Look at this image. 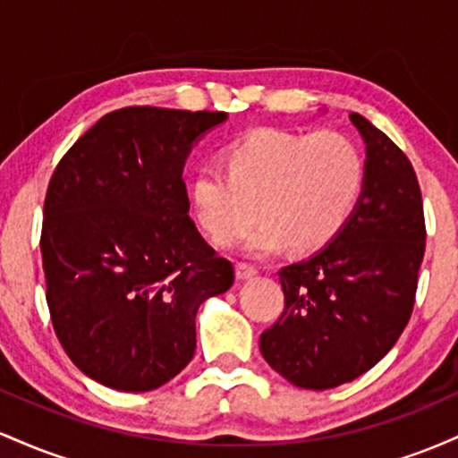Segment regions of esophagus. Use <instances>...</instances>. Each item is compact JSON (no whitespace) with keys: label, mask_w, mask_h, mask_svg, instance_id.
Here are the masks:
<instances>
[{"label":"esophagus","mask_w":458,"mask_h":458,"mask_svg":"<svg viewBox=\"0 0 458 458\" xmlns=\"http://www.w3.org/2000/svg\"><path fill=\"white\" fill-rule=\"evenodd\" d=\"M259 269H256L254 265H247V262H236V277L239 280H250V277H254Z\"/></svg>","instance_id":"obj_1"}]
</instances>
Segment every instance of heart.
Instances as JSON below:
<instances>
[{
	"mask_svg": "<svg viewBox=\"0 0 458 458\" xmlns=\"http://www.w3.org/2000/svg\"><path fill=\"white\" fill-rule=\"evenodd\" d=\"M228 170L204 165L189 182L193 217L215 243H233L256 222L251 254H271L286 241L314 251L335 239L366 182L364 152L340 131L260 129L225 150Z\"/></svg>",
	"mask_w": 458,
	"mask_h": 458,
	"instance_id": "obj_1",
	"label": "heart"
}]
</instances>
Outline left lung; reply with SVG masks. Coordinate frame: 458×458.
<instances>
[{
    "label": "left lung",
    "instance_id": "left-lung-1",
    "mask_svg": "<svg viewBox=\"0 0 458 458\" xmlns=\"http://www.w3.org/2000/svg\"><path fill=\"white\" fill-rule=\"evenodd\" d=\"M366 182L353 217L329 245L280 269L284 312L260 353L293 386L329 390L357 379L401 338L413 312L427 247L411 161L364 115Z\"/></svg>",
    "mask_w": 458,
    "mask_h": 458
}]
</instances>
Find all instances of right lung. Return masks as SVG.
I'll return each instance as SVG.
<instances>
[{
  "mask_svg": "<svg viewBox=\"0 0 458 458\" xmlns=\"http://www.w3.org/2000/svg\"><path fill=\"white\" fill-rule=\"evenodd\" d=\"M225 112L123 107L57 163L40 254L55 335L83 375L150 392L196 353V312L234 282L189 217L182 167Z\"/></svg>",
  "mask_w": 458,
  "mask_h": 458,
  "instance_id": "obj_1",
  "label": "right lung"
}]
</instances>
